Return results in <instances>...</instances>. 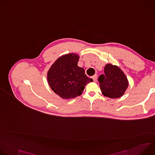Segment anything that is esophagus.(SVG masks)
I'll return each mask as SVG.
<instances>
[{
	"mask_svg": "<svg viewBox=\"0 0 155 155\" xmlns=\"http://www.w3.org/2000/svg\"><path fill=\"white\" fill-rule=\"evenodd\" d=\"M93 79V81H96V79H97V75H94V76L92 77Z\"/></svg>",
	"mask_w": 155,
	"mask_h": 155,
	"instance_id": "1",
	"label": "esophagus"
}]
</instances>
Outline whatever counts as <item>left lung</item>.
Returning <instances> with one entry per match:
<instances>
[{
    "instance_id": "obj_1",
    "label": "left lung",
    "mask_w": 155,
    "mask_h": 155,
    "mask_svg": "<svg viewBox=\"0 0 155 155\" xmlns=\"http://www.w3.org/2000/svg\"><path fill=\"white\" fill-rule=\"evenodd\" d=\"M104 73L98 78L102 94L112 99L121 97L129 84L124 72L118 66L107 64L104 68Z\"/></svg>"
}]
</instances>
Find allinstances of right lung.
Segmentation results:
<instances>
[{"instance_id": "obj_1", "label": "right lung", "mask_w": 155, "mask_h": 155, "mask_svg": "<svg viewBox=\"0 0 155 155\" xmlns=\"http://www.w3.org/2000/svg\"><path fill=\"white\" fill-rule=\"evenodd\" d=\"M79 56L69 53L59 57L47 73L48 84L61 98H75L82 94L84 86L92 78L87 77L84 70L78 66Z\"/></svg>"}]
</instances>
